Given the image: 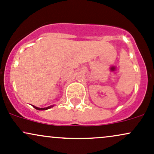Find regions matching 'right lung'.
I'll use <instances>...</instances> for the list:
<instances>
[{
    "instance_id": "right-lung-1",
    "label": "right lung",
    "mask_w": 154,
    "mask_h": 154,
    "mask_svg": "<svg viewBox=\"0 0 154 154\" xmlns=\"http://www.w3.org/2000/svg\"><path fill=\"white\" fill-rule=\"evenodd\" d=\"M32 106L34 107L35 109H37V110H40H40H47V109H51V108L54 106H48V107H46V108H38V107L35 106Z\"/></svg>"
}]
</instances>
